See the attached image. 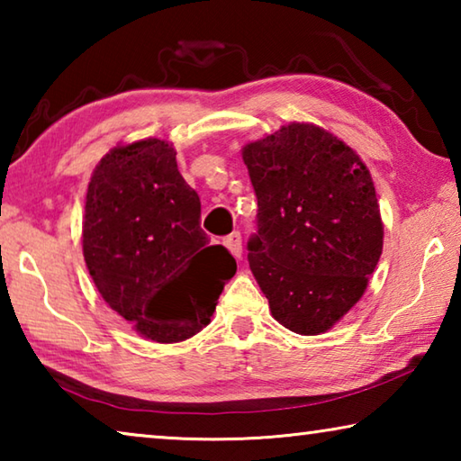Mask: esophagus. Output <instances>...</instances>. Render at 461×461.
I'll use <instances>...</instances> for the list:
<instances>
[{
	"label": "esophagus",
	"instance_id": "obj_1",
	"mask_svg": "<svg viewBox=\"0 0 461 461\" xmlns=\"http://www.w3.org/2000/svg\"><path fill=\"white\" fill-rule=\"evenodd\" d=\"M223 246L228 248L230 252L236 256V258H241V236H240V231L230 233V236L223 240Z\"/></svg>",
	"mask_w": 461,
	"mask_h": 461
}]
</instances>
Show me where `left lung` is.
Masks as SVG:
<instances>
[{
	"instance_id": "obj_1",
	"label": "left lung",
	"mask_w": 461,
	"mask_h": 461,
	"mask_svg": "<svg viewBox=\"0 0 461 461\" xmlns=\"http://www.w3.org/2000/svg\"><path fill=\"white\" fill-rule=\"evenodd\" d=\"M241 156L258 199L249 268L280 325L323 333L360 301L382 254L368 168L313 123L283 126Z\"/></svg>"
}]
</instances>
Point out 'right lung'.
<instances>
[{"label": "right lung", "instance_id": "right-lung-1", "mask_svg": "<svg viewBox=\"0 0 461 461\" xmlns=\"http://www.w3.org/2000/svg\"><path fill=\"white\" fill-rule=\"evenodd\" d=\"M209 241L199 194L165 140L113 148L99 162L85 203L83 256L104 301L144 338L183 341L212 321L238 267L228 248Z\"/></svg>", "mask_w": 461, "mask_h": 461}]
</instances>
